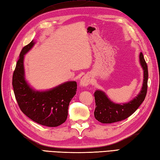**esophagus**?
<instances>
[{
  "instance_id": "esophagus-1",
  "label": "esophagus",
  "mask_w": 160,
  "mask_h": 160,
  "mask_svg": "<svg viewBox=\"0 0 160 160\" xmlns=\"http://www.w3.org/2000/svg\"><path fill=\"white\" fill-rule=\"evenodd\" d=\"M91 82V77L89 76V75H85L84 76L80 81V84L81 87H87L88 84H89Z\"/></svg>"
}]
</instances>
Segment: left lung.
I'll return each instance as SVG.
<instances>
[{
	"mask_svg": "<svg viewBox=\"0 0 160 160\" xmlns=\"http://www.w3.org/2000/svg\"><path fill=\"white\" fill-rule=\"evenodd\" d=\"M139 64L143 69V83L137 96L130 101L125 103H116L108 98L102 90L97 89L94 93L96 108L94 117L102 123H112L121 121L129 117L135 112L144 101L147 93L148 83V67L142 52L139 54Z\"/></svg>",
	"mask_w": 160,
	"mask_h": 160,
	"instance_id": "obj_1",
	"label": "left lung"
}]
</instances>
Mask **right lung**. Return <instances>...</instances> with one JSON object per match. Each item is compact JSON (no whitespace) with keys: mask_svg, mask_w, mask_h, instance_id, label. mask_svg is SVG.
Masks as SVG:
<instances>
[{"mask_svg":"<svg viewBox=\"0 0 160 160\" xmlns=\"http://www.w3.org/2000/svg\"><path fill=\"white\" fill-rule=\"evenodd\" d=\"M36 42L32 40L20 53L12 78L14 95L21 110L36 123L48 127H57L66 121L68 105L76 95V81H67L51 89L36 90L26 78L25 55Z\"/></svg>","mask_w":160,"mask_h":160,"instance_id":"add662e5","label":"right lung"}]
</instances>
